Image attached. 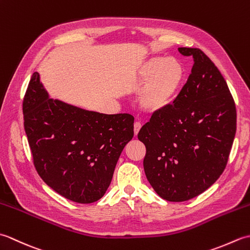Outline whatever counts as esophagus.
Listing matches in <instances>:
<instances>
[{"instance_id": "34e87169", "label": "esophagus", "mask_w": 250, "mask_h": 250, "mask_svg": "<svg viewBox=\"0 0 250 250\" xmlns=\"http://www.w3.org/2000/svg\"><path fill=\"white\" fill-rule=\"evenodd\" d=\"M141 128H142V124H141V122H139V121H136L135 124H134V134L135 135H137V133H139Z\"/></svg>"}]
</instances>
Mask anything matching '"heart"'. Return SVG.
I'll return each mask as SVG.
<instances>
[{"mask_svg": "<svg viewBox=\"0 0 250 250\" xmlns=\"http://www.w3.org/2000/svg\"><path fill=\"white\" fill-rule=\"evenodd\" d=\"M185 70L174 58L151 57L141 65L136 79L145 83L139 97L141 107L147 111L162 110L171 104L184 81Z\"/></svg>", "mask_w": 250, "mask_h": 250, "instance_id": "b5f03b06", "label": "heart"}]
</instances>
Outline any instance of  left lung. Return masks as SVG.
Segmentation results:
<instances>
[{
  "label": "left lung",
  "instance_id": "8db88e82",
  "mask_svg": "<svg viewBox=\"0 0 250 250\" xmlns=\"http://www.w3.org/2000/svg\"><path fill=\"white\" fill-rule=\"evenodd\" d=\"M178 51L193 58L188 81L137 135L146 147L148 182L171 202L192 199L219 178L236 132L235 103L220 71L199 48Z\"/></svg>",
  "mask_w": 250,
  "mask_h": 250
}]
</instances>
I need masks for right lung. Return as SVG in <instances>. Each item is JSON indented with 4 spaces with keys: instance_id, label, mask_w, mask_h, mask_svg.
Listing matches in <instances>:
<instances>
[{
    "instance_id": "1",
    "label": "right lung",
    "mask_w": 250,
    "mask_h": 250,
    "mask_svg": "<svg viewBox=\"0 0 250 250\" xmlns=\"http://www.w3.org/2000/svg\"><path fill=\"white\" fill-rule=\"evenodd\" d=\"M23 125L33 163L56 192L76 203L100 200L132 140L133 116L105 115L49 99L33 73L23 103Z\"/></svg>"
}]
</instances>
